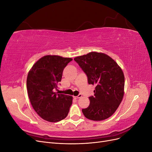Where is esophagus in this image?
Wrapping results in <instances>:
<instances>
[{
  "mask_svg": "<svg viewBox=\"0 0 152 152\" xmlns=\"http://www.w3.org/2000/svg\"><path fill=\"white\" fill-rule=\"evenodd\" d=\"M81 97H82V94H79L78 96H75L74 98H75V99H78V98H81Z\"/></svg>",
  "mask_w": 152,
  "mask_h": 152,
  "instance_id": "34e87169",
  "label": "esophagus"
}]
</instances>
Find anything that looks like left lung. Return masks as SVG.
Wrapping results in <instances>:
<instances>
[{"label": "left lung", "instance_id": "obj_1", "mask_svg": "<svg viewBox=\"0 0 152 152\" xmlns=\"http://www.w3.org/2000/svg\"><path fill=\"white\" fill-rule=\"evenodd\" d=\"M87 77L89 84L95 85L90 104L82 109L84 116L92 121L107 119L121 104L125 79L122 69L112 58L103 53L91 52L74 58Z\"/></svg>", "mask_w": 152, "mask_h": 152}]
</instances>
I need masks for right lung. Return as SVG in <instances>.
Segmentation results:
<instances>
[{
  "instance_id": "add662e5",
  "label": "right lung",
  "mask_w": 152,
  "mask_h": 152,
  "mask_svg": "<svg viewBox=\"0 0 152 152\" xmlns=\"http://www.w3.org/2000/svg\"><path fill=\"white\" fill-rule=\"evenodd\" d=\"M72 58L48 55L37 61L30 70L26 88L35 111L44 120L50 122L66 117L72 104V96L57 94L63 71Z\"/></svg>"
}]
</instances>
